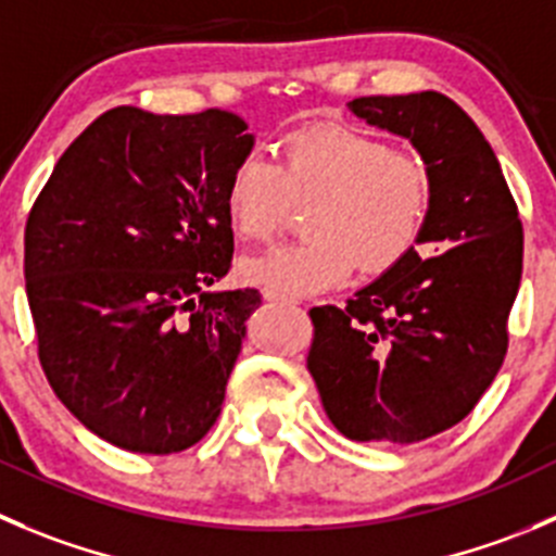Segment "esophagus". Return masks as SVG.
<instances>
[{
    "label": "esophagus",
    "instance_id": "1",
    "mask_svg": "<svg viewBox=\"0 0 556 556\" xmlns=\"http://www.w3.org/2000/svg\"><path fill=\"white\" fill-rule=\"evenodd\" d=\"M263 299L274 301V304H293V299H288V295L277 293V290H263Z\"/></svg>",
    "mask_w": 556,
    "mask_h": 556
}]
</instances>
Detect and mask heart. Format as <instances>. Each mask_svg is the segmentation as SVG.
Returning a JSON list of instances; mask_svg holds the SVG:
<instances>
[{"instance_id": "heart-1", "label": "heart", "mask_w": 556, "mask_h": 556, "mask_svg": "<svg viewBox=\"0 0 556 556\" xmlns=\"http://www.w3.org/2000/svg\"><path fill=\"white\" fill-rule=\"evenodd\" d=\"M432 179L421 157L342 124L299 129L279 165L252 152L233 165L225 212L236 236L266 241L288 225L293 206L309 239L250 255L241 277L282 295H312L361 274L396 266L421 236Z\"/></svg>"}]
</instances>
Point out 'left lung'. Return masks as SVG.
Returning <instances> with one entry per match:
<instances>
[{"mask_svg":"<svg viewBox=\"0 0 556 556\" xmlns=\"http://www.w3.org/2000/svg\"><path fill=\"white\" fill-rule=\"evenodd\" d=\"M402 135L429 168L418 244L344 306L309 309L306 369L333 427L358 443L413 445L472 413L503 366L521 282L519 208L492 147L440 91L348 102ZM429 251L439 255L424 258Z\"/></svg>","mask_w":556,"mask_h":556,"instance_id":"obj_1","label":"left lung"}]
</instances>
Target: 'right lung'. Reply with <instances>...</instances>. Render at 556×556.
Here are the masks:
<instances>
[{
    "instance_id": "obj_1",
    "label": "right lung",
    "mask_w": 556,
    "mask_h": 556,
    "mask_svg": "<svg viewBox=\"0 0 556 556\" xmlns=\"http://www.w3.org/2000/svg\"><path fill=\"white\" fill-rule=\"evenodd\" d=\"M230 111L102 113L31 206L24 277L37 355L89 432L132 454H179L223 409L252 288L219 290L233 257L225 185L252 152Z\"/></svg>"
}]
</instances>
